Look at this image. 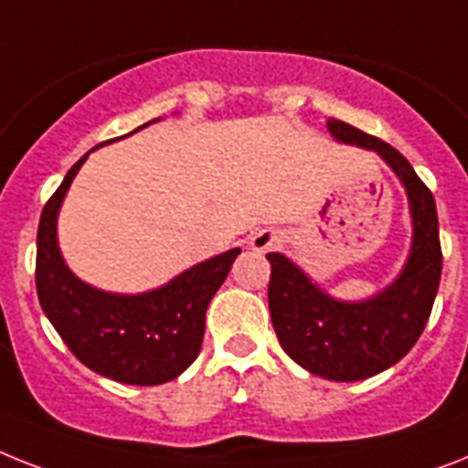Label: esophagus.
<instances>
[{"mask_svg": "<svg viewBox=\"0 0 468 468\" xmlns=\"http://www.w3.org/2000/svg\"><path fill=\"white\" fill-rule=\"evenodd\" d=\"M277 241H280V237L272 229H261L250 237V246L256 250H270L272 246H277Z\"/></svg>", "mask_w": 468, "mask_h": 468, "instance_id": "1", "label": "esophagus"}]
</instances>
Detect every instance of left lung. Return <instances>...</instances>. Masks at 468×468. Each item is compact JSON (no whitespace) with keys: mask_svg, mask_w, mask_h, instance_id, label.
<instances>
[{"mask_svg":"<svg viewBox=\"0 0 468 468\" xmlns=\"http://www.w3.org/2000/svg\"><path fill=\"white\" fill-rule=\"evenodd\" d=\"M327 129L337 141L376 150L395 169L414 218V243L401 275L361 303L330 299L294 262L282 253H268L272 268L268 303L282 349L313 376L351 382L395 366L419 342L438 294L442 249L433 193L407 157L389 143L339 119H330Z\"/></svg>","mask_w":468,"mask_h":468,"instance_id":"1","label":"left lung"}]
</instances>
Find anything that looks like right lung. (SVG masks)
I'll return each mask as SVG.
<instances>
[{
  "instance_id": "right-lung-1",
  "label": "right lung",
  "mask_w": 468,
  "mask_h": 468,
  "mask_svg": "<svg viewBox=\"0 0 468 468\" xmlns=\"http://www.w3.org/2000/svg\"><path fill=\"white\" fill-rule=\"evenodd\" d=\"M86 157L69 169L42 207L35 258L40 306L73 356L100 376L126 385L174 380L198 358L207 303L229 275L239 249L193 265L148 294H107L80 282L57 246V212Z\"/></svg>"
}]
</instances>
